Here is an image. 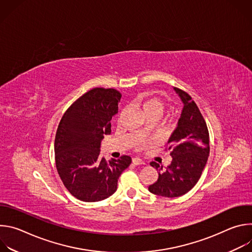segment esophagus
I'll list each match as a JSON object with an SVG mask.
<instances>
[{
  "label": "esophagus",
  "instance_id": "esophagus-1",
  "mask_svg": "<svg viewBox=\"0 0 252 252\" xmlns=\"http://www.w3.org/2000/svg\"><path fill=\"white\" fill-rule=\"evenodd\" d=\"M132 163H133L134 165H139V164H143L145 162H143V160L140 159V158H132Z\"/></svg>",
  "mask_w": 252,
  "mask_h": 252
}]
</instances>
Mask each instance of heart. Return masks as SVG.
<instances>
[{"mask_svg":"<svg viewBox=\"0 0 252 252\" xmlns=\"http://www.w3.org/2000/svg\"><path fill=\"white\" fill-rule=\"evenodd\" d=\"M138 99L143 112H145V114L148 117L153 115L160 116L164 113L166 109V103L159 97L150 96V95H140ZM140 146H142V142H140Z\"/></svg>","mask_w":252,"mask_h":252,"instance_id":"b5f03b06","label":"heart"}]
</instances>
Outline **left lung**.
<instances>
[{
  "label": "left lung",
  "mask_w": 252,
  "mask_h": 252,
  "mask_svg": "<svg viewBox=\"0 0 252 252\" xmlns=\"http://www.w3.org/2000/svg\"><path fill=\"white\" fill-rule=\"evenodd\" d=\"M185 105L177 127L167 141L172 160L163 169L156 161L150 164L158 171V181L149 190L160 196L177 197L189 192L198 182L209 156V133L197 104L185 91L174 88Z\"/></svg>",
  "instance_id": "left-lung-1"
}]
</instances>
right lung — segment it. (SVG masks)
<instances>
[{"mask_svg": "<svg viewBox=\"0 0 252 252\" xmlns=\"http://www.w3.org/2000/svg\"><path fill=\"white\" fill-rule=\"evenodd\" d=\"M121 97L116 89L94 88L71 103L59 124L56 167L65 189L82 201H100L113 195L120 175L131 163L128 156L109 161L99 158L100 141L111 133Z\"/></svg>", "mask_w": 252, "mask_h": 252, "instance_id": "obj_1", "label": "right lung"}]
</instances>
